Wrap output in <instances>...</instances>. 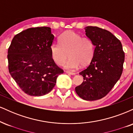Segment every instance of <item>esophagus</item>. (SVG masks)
Masks as SVG:
<instances>
[{"mask_svg":"<svg viewBox=\"0 0 133 133\" xmlns=\"http://www.w3.org/2000/svg\"><path fill=\"white\" fill-rule=\"evenodd\" d=\"M65 73H67V74H70V75H75L76 73L74 72H70V71H65Z\"/></svg>","mask_w":133,"mask_h":133,"instance_id":"esophagus-1","label":"esophagus"}]
</instances>
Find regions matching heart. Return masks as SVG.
I'll list each match as a JSON object with an SVG mask.
<instances>
[{"instance_id":"obj_1","label":"heart","mask_w":133,"mask_h":133,"mask_svg":"<svg viewBox=\"0 0 133 133\" xmlns=\"http://www.w3.org/2000/svg\"><path fill=\"white\" fill-rule=\"evenodd\" d=\"M59 44L53 43L50 47L51 57L55 63L61 65L69 56V60L64 64L65 69H77L81 65L86 66L92 61L95 45L89 37H82L74 32H67L59 38Z\"/></svg>"}]
</instances>
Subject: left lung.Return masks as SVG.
<instances>
[{
	"label": "left lung",
	"instance_id": "obj_1",
	"mask_svg": "<svg viewBox=\"0 0 133 133\" xmlns=\"http://www.w3.org/2000/svg\"><path fill=\"white\" fill-rule=\"evenodd\" d=\"M85 30L95 52L89 66L79 72L84 81L75 90L82 99L95 101L106 96L120 79L125 56L121 42L109 31L93 26Z\"/></svg>",
	"mask_w": 133,
	"mask_h": 133
}]
</instances>
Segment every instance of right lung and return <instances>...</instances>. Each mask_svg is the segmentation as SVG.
Here are the masks:
<instances>
[{
	"label": "right lung",
	"instance_id": "1",
	"mask_svg": "<svg viewBox=\"0 0 133 133\" xmlns=\"http://www.w3.org/2000/svg\"><path fill=\"white\" fill-rule=\"evenodd\" d=\"M54 38L50 27H32L16 35L9 47V73L28 95L49 93L64 72L52 59L50 47Z\"/></svg>",
	"mask_w": 133,
	"mask_h": 133
}]
</instances>
